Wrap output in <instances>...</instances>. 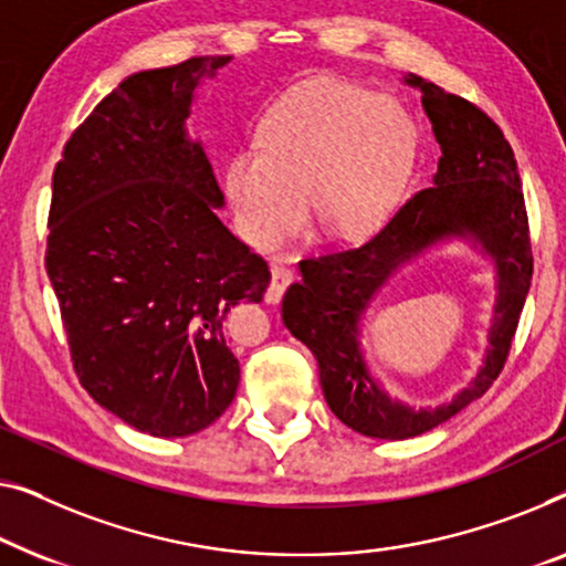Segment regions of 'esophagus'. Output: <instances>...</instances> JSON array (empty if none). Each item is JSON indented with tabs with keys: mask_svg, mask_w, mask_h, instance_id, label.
<instances>
[{
	"mask_svg": "<svg viewBox=\"0 0 566 566\" xmlns=\"http://www.w3.org/2000/svg\"><path fill=\"white\" fill-rule=\"evenodd\" d=\"M292 280H294V272L290 266L272 264V282H269L266 294H264V300L269 302V305H276V302L282 300V294H284L286 286L292 284Z\"/></svg>",
	"mask_w": 566,
	"mask_h": 566,
	"instance_id": "1",
	"label": "esophagus"
}]
</instances>
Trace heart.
Returning a JSON list of instances; mask_svg holds the SVG:
<instances>
[{
  "instance_id": "1",
  "label": "heart",
  "mask_w": 566,
  "mask_h": 566,
  "mask_svg": "<svg viewBox=\"0 0 566 566\" xmlns=\"http://www.w3.org/2000/svg\"><path fill=\"white\" fill-rule=\"evenodd\" d=\"M405 107L359 84L321 78L286 94L259 130V148L230 158L226 195L241 235L274 249L305 218L328 238L385 226L416 164Z\"/></svg>"
}]
</instances>
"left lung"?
<instances>
[{
	"label": "left lung",
	"instance_id": "left-lung-1",
	"mask_svg": "<svg viewBox=\"0 0 566 566\" xmlns=\"http://www.w3.org/2000/svg\"><path fill=\"white\" fill-rule=\"evenodd\" d=\"M405 82L423 94V109L441 146L433 187L412 195L366 243L300 261L302 282H294L282 300L284 325L317 359L333 416L356 433L387 441L431 431L488 392L511 354L533 276L518 164L503 130L472 102L433 82L416 74ZM443 237H472L496 264L491 348L473 385L453 401L439 409H410L370 379L358 348V321L397 265Z\"/></svg>",
	"mask_w": 566,
	"mask_h": 566
}]
</instances>
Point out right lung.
Segmentation results:
<instances>
[{
	"label": "right lung",
	"mask_w": 566,
	"mask_h": 566,
	"mask_svg": "<svg viewBox=\"0 0 566 566\" xmlns=\"http://www.w3.org/2000/svg\"><path fill=\"white\" fill-rule=\"evenodd\" d=\"M228 61L127 76L53 171L45 269L76 377L102 408L161 439L202 431L233 402L241 366L222 321L272 280L220 222L222 192L185 127L200 78Z\"/></svg>",
	"instance_id": "1"
}]
</instances>
